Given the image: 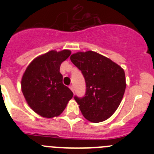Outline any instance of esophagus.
<instances>
[{
    "label": "esophagus",
    "instance_id": "34e87169",
    "mask_svg": "<svg viewBox=\"0 0 154 154\" xmlns=\"http://www.w3.org/2000/svg\"><path fill=\"white\" fill-rule=\"evenodd\" d=\"M69 89H70L71 90H72L73 92H74V87H73V85H69Z\"/></svg>",
    "mask_w": 154,
    "mask_h": 154
}]
</instances>
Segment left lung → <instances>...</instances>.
<instances>
[{"label":"left lung","instance_id":"obj_1","mask_svg":"<svg viewBox=\"0 0 154 154\" xmlns=\"http://www.w3.org/2000/svg\"><path fill=\"white\" fill-rule=\"evenodd\" d=\"M70 59L81 70L86 84L85 96L74 97L83 116L93 123L109 119L124 95V70L109 58L92 51L75 53Z\"/></svg>","mask_w":154,"mask_h":154}]
</instances>
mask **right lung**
Returning a JSON list of instances; mask_svg holds the SVG:
<instances>
[{"instance_id":"obj_1","label":"right lung","mask_w":154,"mask_h":154,"mask_svg":"<svg viewBox=\"0 0 154 154\" xmlns=\"http://www.w3.org/2000/svg\"><path fill=\"white\" fill-rule=\"evenodd\" d=\"M71 55L69 50L50 51L35 58L24 72L21 90L28 106L45 118L60 115L73 96L62 83L60 65Z\"/></svg>"}]
</instances>
